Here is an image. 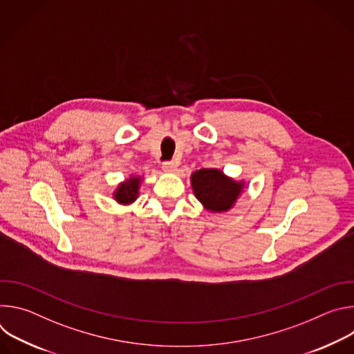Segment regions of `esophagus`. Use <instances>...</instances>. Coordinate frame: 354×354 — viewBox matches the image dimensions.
Segmentation results:
<instances>
[{
    "label": "esophagus",
    "instance_id": "esophagus-1",
    "mask_svg": "<svg viewBox=\"0 0 354 354\" xmlns=\"http://www.w3.org/2000/svg\"><path fill=\"white\" fill-rule=\"evenodd\" d=\"M176 167H178V164L175 161H164L162 162V169L165 172H175Z\"/></svg>",
    "mask_w": 354,
    "mask_h": 354
}]
</instances>
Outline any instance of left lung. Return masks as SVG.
<instances>
[{"instance_id": "left-lung-1", "label": "left lung", "mask_w": 354, "mask_h": 354, "mask_svg": "<svg viewBox=\"0 0 354 354\" xmlns=\"http://www.w3.org/2000/svg\"><path fill=\"white\" fill-rule=\"evenodd\" d=\"M192 187L207 210L227 212L241 193L242 183L224 176L218 169L205 168L192 175Z\"/></svg>"}]
</instances>
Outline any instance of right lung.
<instances>
[{"label":"right lung","instance_id":"add662e5","mask_svg":"<svg viewBox=\"0 0 354 354\" xmlns=\"http://www.w3.org/2000/svg\"><path fill=\"white\" fill-rule=\"evenodd\" d=\"M138 183H140L138 178H131L127 182L122 183L115 193V198L124 205L131 203V201H134L138 194Z\"/></svg>","mask_w":354,"mask_h":354}]
</instances>
